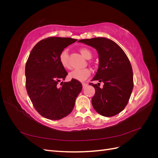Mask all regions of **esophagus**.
<instances>
[{
	"label": "esophagus",
	"instance_id": "34e87169",
	"mask_svg": "<svg viewBox=\"0 0 158 158\" xmlns=\"http://www.w3.org/2000/svg\"><path fill=\"white\" fill-rule=\"evenodd\" d=\"M82 86H83V88H84L85 86H86V85H88V84L86 83V82H82Z\"/></svg>",
	"mask_w": 158,
	"mask_h": 158
}]
</instances>
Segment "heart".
<instances>
[{"mask_svg": "<svg viewBox=\"0 0 158 158\" xmlns=\"http://www.w3.org/2000/svg\"><path fill=\"white\" fill-rule=\"evenodd\" d=\"M80 52L85 59H89L92 57V52L87 48H80ZM59 59L60 64L63 67L66 69H69L70 66L69 62L68 52L66 49L63 50L59 56ZM91 74V72L88 69H76L73 70L69 74V77L71 79H74L78 81H84L86 80Z\"/></svg>", "mask_w": 158, "mask_h": 158, "instance_id": "b5f03b06", "label": "heart"}]
</instances>
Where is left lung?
<instances>
[{"label":"left lung","mask_w":158,"mask_h":158,"mask_svg":"<svg viewBox=\"0 0 158 158\" xmlns=\"http://www.w3.org/2000/svg\"><path fill=\"white\" fill-rule=\"evenodd\" d=\"M78 42L97 50L99 67L92 81L103 82L89 83L95 89L92 103L94 109L104 117H113L125 109L133 89L132 69L125 52L115 42L105 37L81 40Z\"/></svg>","instance_id":"obj_1"}]
</instances>
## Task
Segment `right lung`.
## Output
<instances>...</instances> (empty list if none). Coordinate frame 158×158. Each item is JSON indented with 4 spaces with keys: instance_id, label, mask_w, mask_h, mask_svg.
<instances>
[{
    "instance_id": "obj_1",
    "label": "right lung",
    "mask_w": 158,
    "mask_h": 158,
    "mask_svg": "<svg viewBox=\"0 0 158 158\" xmlns=\"http://www.w3.org/2000/svg\"><path fill=\"white\" fill-rule=\"evenodd\" d=\"M76 40L51 37L39 41L26 64V87L33 107L41 116L59 120L72 112L82 89L78 80L61 82L68 73L60 64V52Z\"/></svg>"
}]
</instances>
